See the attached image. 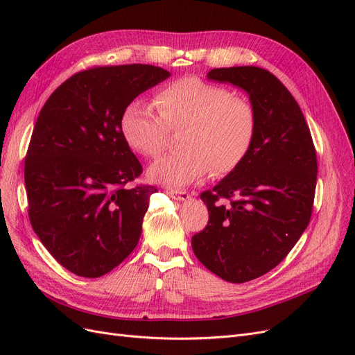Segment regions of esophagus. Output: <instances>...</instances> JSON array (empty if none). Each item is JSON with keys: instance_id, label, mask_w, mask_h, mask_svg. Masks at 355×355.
I'll use <instances>...</instances> for the list:
<instances>
[{"instance_id": "obj_1", "label": "esophagus", "mask_w": 355, "mask_h": 355, "mask_svg": "<svg viewBox=\"0 0 355 355\" xmlns=\"http://www.w3.org/2000/svg\"><path fill=\"white\" fill-rule=\"evenodd\" d=\"M168 196L173 198V200H178V201H188V200H191V196L188 194L187 191H168Z\"/></svg>"}]
</instances>
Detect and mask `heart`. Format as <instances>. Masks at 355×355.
<instances>
[{
	"label": "heart",
	"instance_id": "1",
	"mask_svg": "<svg viewBox=\"0 0 355 355\" xmlns=\"http://www.w3.org/2000/svg\"><path fill=\"white\" fill-rule=\"evenodd\" d=\"M155 108L135 99L120 116L125 144L142 157L164 151L167 130H179L184 151L168 154L149 167L148 176L168 188H184L213 168L225 175L249 154L256 133L253 105L227 87L185 77L167 84L155 96Z\"/></svg>",
	"mask_w": 355,
	"mask_h": 355
}]
</instances>
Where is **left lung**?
<instances>
[{"label": "left lung", "instance_id": "1", "mask_svg": "<svg viewBox=\"0 0 355 355\" xmlns=\"http://www.w3.org/2000/svg\"><path fill=\"white\" fill-rule=\"evenodd\" d=\"M207 78L249 94L256 133L241 164L201 194L209 223L191 244L209 271L245 283L280 263L306 230L317 184L315 148L297 102L270 71L218 68ZM220 198L229 202L219 203Z\"/></svg>", "mask_w": 355, "mask_h": 355}]
</instances>
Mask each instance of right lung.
<instances>
[{
	"label": "right lung",
	"mask_w": 355,
	"mask_h": 355,
	"mask_svg": "<svg viewBox=\"0 0 355 355\" xmlns=\"http://www.w3.org/2000/svg\"><path fill=\"white\" fill-rule=\"evenodd\" d=\"M170 77L153 67L72 75L37 118L25 158L32 228L50 254L85 278L112 271L137 245L155 187L125 188L142 166L120 130L124 106Z\"/></svg>",
	"instance_id": "obj_1"
}]
</instances>
